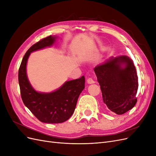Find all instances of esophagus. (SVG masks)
Wrapping results in <instances>:
<instances>
[{
	"label": "esophagus",
	"mask_w": 156,
	"mask_h": 156,
	"mask_svg": "<svg viewBox=\"0 0 156 156\" xmlns=\"http://www.w3.org/2000/svg\"><path fill=\"white\" fill-rule=\"evenodd\" d=\"M87 83H88V84H92V83H95V81H94V80L92 78L88 77V78L87 79Z\"/></svg>",
	"instance_id": "obj_1"
}]
</instances>
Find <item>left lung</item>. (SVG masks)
Segmentation results:
<instances>
[{
  "instance_id": "8db88e82",
  "label": "left lung",
  "mask_w": 156,
  "mask_h": 156,
  "mask_svg": "<svg viewBox=\"0 0 156 156\" xmlns=\"http://www.w3.org/2000/svg\"><path fill=\"white\" fill-rule=\"evenodd\" d=\"M124 65V67L122 65ZM100 85L103 101L108 109L123 115L136 101L138 76L133 61L127 56L112 58L94 68Z\"/></svg>"
}]
</instances>
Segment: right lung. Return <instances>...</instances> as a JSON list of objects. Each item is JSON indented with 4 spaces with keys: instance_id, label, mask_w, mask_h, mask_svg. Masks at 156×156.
<instances>
[{
    "instance_id": "right-lung-1",
    "label": "right lung",
    "mask_w": 156,
    "mask_h": 156,
    "mask_svg": "<svg viewBox=\"0 0 156 156\" xmlns=\"http://www.w3.org/2000/svg\"><path fill=\"white\" fill-rule=\"evenodd\" d=\"M55 37L49 36L36 42L23 56L18 72L22 100L40 121L48 124H58L68 120L74 112L80 94L84 88L85 78L69 81L53 92L39 93L30 84L26 73V66L31 52L53 45Z\"/></svg>"
}]
</instances>
